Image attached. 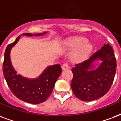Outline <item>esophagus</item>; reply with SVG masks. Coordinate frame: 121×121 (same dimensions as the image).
I'll use <instances>...</instances> for the list:
<instances>
[{"instance_id": "34e87169", "label": "esophagus", "mask_w": 121, "mask_h": 121, "mask_svg": "<svg viewBox=\"0 0 121 121\" xmlns=\"http://www.w3.org/2000/svg\"><path fill=\"white\" fill-rule=\"evenodd\" d=\"M61 68H62V69H63V70L69 69V64H68L67 63H64L63 64V65L61 66Z\"/></svg>"}]
</instances>
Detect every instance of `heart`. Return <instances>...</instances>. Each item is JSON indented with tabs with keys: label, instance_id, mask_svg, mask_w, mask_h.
I'll use <instances>...</instances> for the list:
<instances>
[{
	"label": "heart",
	"instance_id": "b5f03b06",
	"mask_svg": "<svg viewBox=\"0 0 121 121\" xmlns=\"http://www.w3.org/2000/svg\"><path fill=\"white\" fill-rule=\"evenodd\" d=\"M86 40L84 38H76L69 43V46L73 49H79L73 55L74 61H81L90 52L91 47L89 44H85Z\"/></svg>",
	"mask_w": 121,
	"mask_h": 121
}]
</instances>
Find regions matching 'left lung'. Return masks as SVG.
Here are the masks:
<instances>
[{
    "mask_svg": "<svg viewBox=\"0 0 121 121\" xmlns=\"http://www.w3.org/2000/svg\"><path fill=\"white\" fill-rule=\"evenodd\" d=\"M102 61L94 69L93 63ZM117 67L114 52L110 45L104 44L88 60L76 64L72 69L71 87L74 95L81 101H91L103 96L113 83Z\"/></svg>",
    "mask_w": 121,
    "mask_h": 121,
    "instance_id": "obj_1",
    "label": "left lung"
}]
</instances>
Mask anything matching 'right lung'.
<instances>
[{
	"label": "right lung",
	"mask_w": 121,
	"mask_h": 121,
	"mask_svg": "<svg viewBox=\"0 0 121 121\" xmlns=\"http://www.w3.org/2000/svg\"><path fill=\"white\" fill-rule=\"evenodd\" d=\"M46 33L37 35L25 33L23 35L29 36H41ZM20 37V36L6 47L2 67L4 76L11 92L17 98L29 103H42L51 94L56 80L61 73V68L59 64L49 66L40 76L35 79L26 78L17 74L11 65L10 51L18 42Z\"/></svg>",
	"instance_id": "obj_1"
}]
</instances>
